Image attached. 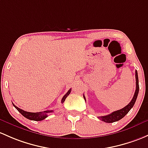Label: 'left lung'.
<instances>
[{
    "label": "left lung",
    "mask_w": 148,
    "mask_h": 148,
    "mask_svg": "<svg viewBox=\"0 0 148 148\" xmlns=\"http://www.w3.org/2000/svg\"><path fill=\"white\" fill-rule=\"evenodd\" d=\"M136 91H135L134 96H133L131 101L126 106L123 108L122 109H120V110H118V111L113 112V113H110V114L107 115V116L98 117V119L101 120L102 121H103V122H106V123H113L122 119L123 118L124 116H125V115L130 111V110L133 108L135 103H136L137 97H138V92H139V84H138V72H137V71H136ZM84 99L86 100L84 96Z\"/></svg>",
    "instance_id": "8db88e82"
}]
</instances>
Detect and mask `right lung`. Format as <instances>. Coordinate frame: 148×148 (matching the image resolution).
Listing matches in <instances>:
<instances>
[{"label":"right lung","instance_id":"1","mask_svg":"<svg viewBox=\"0 0 148 148\" xmlns=\"http://www.w3.org/2000/svg\"><path fill=\"white\" fill-rule=\"evenodd\" d=\"M71 89L70 88L69 91H68V92L63 96V98H62V103H63L64 102L66 98L67 97V96L69 95L70 93H71ZM12 105H13V106L15 107V108H16V109L18 110V111H19L20 113H21V114L24 116V117H25L26 119H27L29 120H32V121H42V120H44L45 119H46V118L47 117L48 113H52V112L54 111L53 110H50V111L47 110V111H45L37 112V113H31V112H27L25 111H23V110H22V109H21V108H18V107H17L15 105H14L13 103H12Z\"/></svg>","mask_w":148,"mask_h":148}]
</instances>
